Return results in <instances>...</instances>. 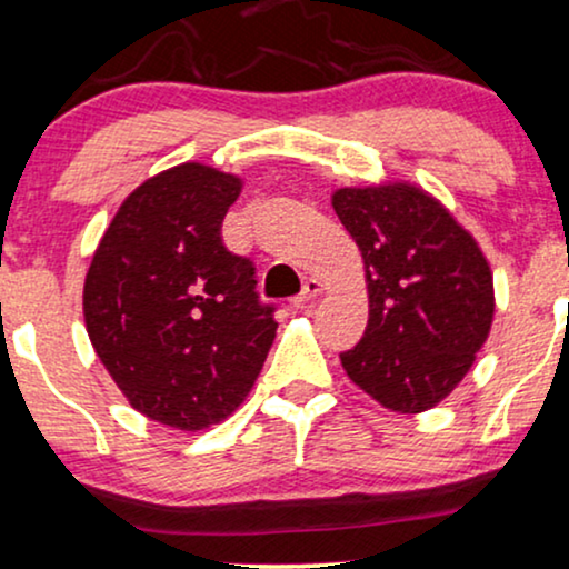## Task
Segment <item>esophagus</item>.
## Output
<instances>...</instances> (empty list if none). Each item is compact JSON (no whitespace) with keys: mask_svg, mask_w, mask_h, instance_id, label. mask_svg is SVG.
<instances>
[{"mask_svg":"<svg viewBox=\"0 0 569 569\" xmlns=\"http://www.w3.org/2000/svg\"><path fill=\"white\" fill-rule=\"evenodd\" d=\"M321 292H325V284H321L319 279H306L303 290H300V296H296V298L290 300V306H292V308H306L308 300L319 298Z\"/></svg>","mask_w":569,"mask_h":569,"instance_id":"34e87169","label":"esophagus"}]
</instances>
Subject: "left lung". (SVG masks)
Segmentation results:
<instances>
[{
    "mask_svg": "<svg viewBox=\"0 0 569 569\" xmlns=\"http://www.w3.org/2000/svg\"><path fill=\"white\" fill-rule=\"evenodd\" d=\"M332 208L359 244L369 321L342 369L385 409L419 413L451 396L493 325V273L443 202L409 181L340 187Z\"/></svg>",
    "mask_w": 569,
    "mask_h": 569,
    "instance_id": "8db88e82",
    "label": "left lung"
}]
</instances>
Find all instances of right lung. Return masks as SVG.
Returning a JSON list of instances; mask_svg holds the SVG:
<instances>
[{"label":"right lung","mask_w":569,"mask_h":569,"mask_svg":"<svg viewBox=\"0 0 569 569\" xmlns=\"http://www.w3.org/2000/svg\"><path fill=\"white\" fill-rule=\"evenodd\" d=\"M242 179L181 163L142 181L91 256L83 321L126 401L198 432L240 406L277 335L256 269L221 242Z\"/></svg>","instance_id":"obj_1"}]
</instances>
